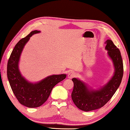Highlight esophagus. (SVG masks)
<instances>
[{
  "instance_id": "34e87169",
  "label": "esophagus",
  "mask_w": 130,
  "mask_h": 130,
  "mask_svg": "<svg viewBox=\"0 0 130 130\" xmlns=\"http://www.w3.org/2000/svg\"><path fill=\"white\" fill-rule=\"evenodd\" d=\"M76 76V74L73 72H70L68 74V77L69 78H72Z\"/></svg>"
}]
</instances>
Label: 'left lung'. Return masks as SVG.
Wrapping results in <instances>:
<instances>
[{"mask_svg":"<svg viewBox=\"0 0 130 130\" xmlns=\"http://www.w3.org/2000/svg\"><path fill=\"white\" fill-rule=\"evenodd\" d=\"M105 49L112 61L113 74L108 82L97 89L89 87L79 78H73L74 87L72 99L77 107L84 111L100 108L111 99L118 89L123 75V64L119 49L110 39L106 41Z\"/></svg>","mask_w":130,"mask_h":130,"instance_id":"left-lung-1","label":"left lung"}]
</instances>
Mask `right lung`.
Returning <instances> with one entry per match:
<instances>
[{"mask_svg":"<svg viewBox=\"0 0 130 130\" xmlns=\"http://www.w3.org/2000/svg\"><path fill=\"white\" fill-rule=\"evenodd\" d=\"M40 32L32 31L21 39L15 46L7 63V78L13 93L21 104L28 108L42 105L47 100L53 87L67 77L65 74H53L38 82L31 83L22 75L19 68L22 52L30 37Z\"/></svg>","mask_w":130,"mask_h":130,"instance_id":"right-lung-1","label":"right lung"}]
</instances>
